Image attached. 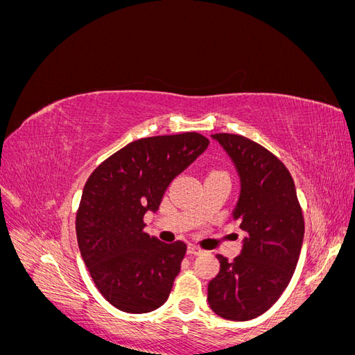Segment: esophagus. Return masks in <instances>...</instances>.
<instances>
[{"mask_svg":"<svg viewBox=\"0 0 355 355\" xmlns=\"http://www.w3.org/2000/svg\"><path fill=\"white\" fill-rule=\"evenodd\" d=\"M201 253H202V250L200 249V247H197L194 244L188 245V254H201Z\"/></svg>","mask_w":355,"mask_h":355,"instance_id":"esophagus-1","label":"esophagus"}]
</instances>
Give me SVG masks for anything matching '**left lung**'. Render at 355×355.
<instances>
[{
  "label": "left lung",
  "instance_id": "8db88e82",
  "mask_svg": "<svg viewBox=\"0 0 355 355\" xmlns=\"http://www.w3.org/2000/svg\"><path fill=\"white\" fill-rule=\"evenodd\" d=\"M240 178L232 219L247 237L234 262L218 254L219 274L209 283V305L219 317L247 321L270 309L296 270L305 223L295 182L268 149L240 135H211Z\"/></svg>",
  "mask_w": 355,
  "mask_h": 355
}]
</instances>
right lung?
<instances>
[{"instance_id":"1","label":"right lung","mask_w":355,"mask_h":355,"mask_svg":"<svg viewBox=\"0 0 355 355\" xmlns=\"http://www.w3.org/2000/svg\"><path fill=\"white\" fill-rule=\"evenodd\" d=\"M207 146L198 133L139 139L105 159L85 184L75 222L78 247L96 287L120 311L145 314L167 300L187 244L148 235L144 216L158 210L171 180Z\"/></svg>"}]
</instances>
